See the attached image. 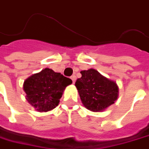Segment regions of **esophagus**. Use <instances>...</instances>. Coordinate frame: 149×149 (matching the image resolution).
<instances>
[{
  "label": "esophagus",
  "mask_w": 149,
  "mask_h": 149,
  "mask_svg": "<svg viewBox=\"0 0 149 149\" xmlns=\"http://www.w3.org/2000/svg\"><path fill=\"white\" fill-rule=\"evenodd\" d=\"M71 79L72 80V82L74 83L75 81H76V79H77V77H76L75 75H73V76H72V77H71Z\"/></svg>",
  "instance_id": "34e87169"
}]
</instances>
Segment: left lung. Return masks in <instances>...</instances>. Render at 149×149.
<instances>
[{
    "instance_id": "1",
    "label": "left lung",
    "mask_w": 149,
    "mask_h": 149,
    "mask_svg": "<svg viewBox=\"0 0 149 149\" xmlns=\"http://www.w3.org/2000/svg\"><path fill=\"white\" fill-rule=\"evenodd\" d=\"M75 86L84 107L92 112H102L111 106L118 97V87L95 69L81 72Z\"/></svg>"
}]
</instances>
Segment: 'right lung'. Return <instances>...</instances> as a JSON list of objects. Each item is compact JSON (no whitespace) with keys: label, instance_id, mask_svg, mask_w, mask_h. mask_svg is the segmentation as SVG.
I'll list each match as a JSON object with an SVG mask.
<instances>
[{"label":"right lung","instance_id":"add662e5","mask_svg":"<svg viewBox=\"0 0 149 149\" xmlns=\"http://www.w3.org/2000/svg\"><path fill=\"white\" fill-rule=\"evenodd\" d=\"M72 81L50 68L31 75L23 84L26 100L38 112H48L60 102L62 93Z\"/></svg>","mask_w":149,"mask_h":149}]
</instances>
